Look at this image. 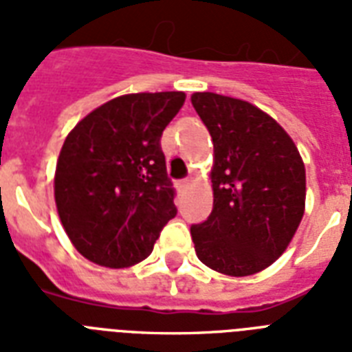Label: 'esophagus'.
<instances>
[{
    "label": "esophagus",
    "instance_id": "1",
    "mask_svg": "<svg viewBox=\"0 0 352 352\" xmlns=\"http://www.w3.org/2000/svg\"><path fill=\"white\" fill-rule=\"evenodd\" d=\"M190 182H192V179H182V181L177 182V186H179V190H182V192H184V190L190 186Z\"/></svg>",
    "mask_w": 352,
    "mask_h": 352
}]
</instances>
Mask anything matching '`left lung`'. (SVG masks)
Here are the masks:
<instances>
[{"instance_id": "obj_1", "label": "left lung", "mask_w": 352, "mask_h": 352, "mask_svg": "<svg viewBox=\"0 0 352 352\" xmlns=\"http://www.w3.org/2000/svg\"><path fill=\"white\" fill-rule=\"evenodd\" d=\"M214 142V210L192 225L197 257L221 274L250 276L289 246L305 210V166L283 127L245 100L195 93Z\"/></svg>"}]
</instances>
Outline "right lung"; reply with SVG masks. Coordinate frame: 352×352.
Returning <instances> with one entry per match:
<instances>
[{
  "instance_id": "right-lung-1",
  "label": "right lung",
  "mask_w": 352,
  "mask_h": 352,
  "mask_svg": "<svg viewBox=\"0 0 352 352\" xmlns=\"http://www.w3.org/2000/svg\"><path fill=\"white\" fill-rule=\"evenodd\" d=\"M181 91L106 102L80 120L60 151L58 215L74 248L102 267H131L177 215L160 137L184 104Z\"/></svg>"
}]
</instances>
